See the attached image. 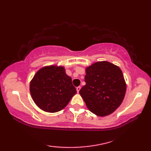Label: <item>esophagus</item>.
Instances as JSON below:
<instances>
[{
  "instance_id": "obj_1",
  "label": "esophagus",
  "mask_w": 151,
  "mask_h": 151,
  "mask_svg": "<svg viewBox=\"0 0 151 151\" xmlns=\"http://www.w3.org/2000/svg\"><path fill=\"white\" fill-rule=\"evenodd\" d=\"M81 86H78V87L76 88V91H77V93H79V91L81 90Z\"/></svg>"
}]
</instances>
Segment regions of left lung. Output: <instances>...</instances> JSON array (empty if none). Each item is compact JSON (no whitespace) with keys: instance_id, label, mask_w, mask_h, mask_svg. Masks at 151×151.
Masks as SVG:
<instances>
[{"instance_id":"8db88e82","label":"left lung","mask_w":151,"mask_h":151,"mask_svg":"<svg viewBox=\"0 0 151 151\" xmlns=\"http://www.w3.org/2000/svg\"><path fill=\"white\" fill-rule=\"evenodd\" d=\"M85 82L79 93L92 113L106 116L121 104L127 84L118 66L106 61L93 63L86 67Z\"/></svg>"}]
</instances>
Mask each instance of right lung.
I'll list each match as a JSON object with an SVG mask.
<instances>
[{
  "instance_id": "obj_1",
  "label": "right lung",
  "mask_w": 151,
  "mask_h": 151,
  "mask_svg": "<svg viewBox=\"0 0 151 151\" xmlns=\"http://www.w3.org/2000/svg\"><path fill=\"white\" fill-rule=\"evenodd\" d=\"M30 91L37 106L49 113L62 110L76 93L64 67L58 65L45 66L38 70L30 81Z\"/></svg>"
}]
</instances>
